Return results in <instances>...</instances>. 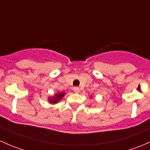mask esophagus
<instances>
[{"instance_id": "esophagus-1", "label": "esophagus", "mask_w": 150, "mask_h": 150, "mask_svg": "<svg viewBox=\"0 0 150 150\" xmlns=\"http://www.w3.org/2000/svg\"><path fill=\"white\" fill-rule=\"evenodd\" d=\"M73 91L75 93H80V88L78 87H75L73 88Z\"/></svg>"}]
</instances>
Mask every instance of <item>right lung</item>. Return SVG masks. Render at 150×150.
I'll use <instances>...</instances> for the list:
<instances>
[{
	"label": "right lung",
	"instance_id": "right-lung-1",
	"mask_svg": "<svg viewBox=\"0 0 150 150\" xmlns=\"http://www.w3.org/2000/svg\"><path fill=\"white\" fill-rule=\"evenodd\" d=\"M65 95V93L64 92H60V93H57L54 94V96H52V97L49 98L48 100L50 103L52 104H55L59 101L62 98L63 96Z\"/></svg>",
	"mask_w": 150,
	"mask_h": 150
}]
</instances>
